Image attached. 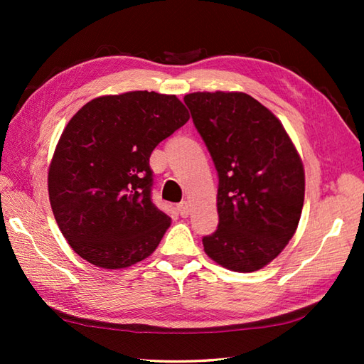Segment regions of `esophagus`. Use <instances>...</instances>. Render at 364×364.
Wrapping results in <instances>:
<instances>
[{"label":"esophagus","instance_id":"obj_1","mask_svg":"<svg viewBox=\"0 0 364 364\" xmlns=\"http://www.w3.org/2000/svg\"><path fill=\"white\" fill-rule=\"evenodd\" d=\"M176 210H178V213H180L181 218H188L189 213H191V208H189L188 202H181L180 205L176 206Z\"/></svg>","mask_w":364,"mask_h":364}]
</instances>
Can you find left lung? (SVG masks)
Returning a JSON list of instances; mask_svg holds the SVG:
<instances>
[{"label": "left lung", "mask_w": 364, "mask_h": 364, "mask_svg": "<svg viewBox=\"0 0 364 364\" xmlns=\"http://www.w3.org/2000/svg\"><path fill=\"white\" fill-rule=\"evenodd\" d=\"M219 175V227L205 236L208 257L255 272L284 249L299 225L305 172L282 122L242 92L184 97Z\"/></svg>", "instance_id": "obj_1"}]
</instances>
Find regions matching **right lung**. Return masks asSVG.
Listing matches in <instances>:
<instances>
[{
  "mask_svg": "<svg viewBox=\"0 0 364 364\" xmlns=\"http://www.w3.org/2000/svg\"><path fill=\"white\" fill-rule=\"evenodd\" d=\"M189 120L175 95L98 97L67 123L48 170L51 210L67 242L103 269L145 259L170 227L151 202L150 154Z\"/></svg>",
  "mask_w": 364,
  "mask_h": 364,
  "instance_id": "right-lung-1",
  "label": "right lung"
}]
</instances>
